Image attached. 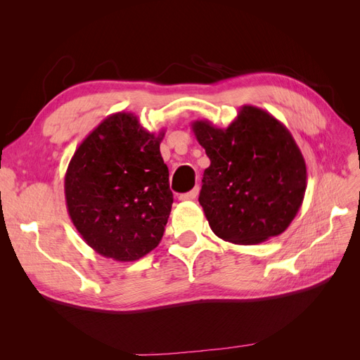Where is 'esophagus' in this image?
Here are the masks:
<instances>
[{
	"instance_id": "esophagus-1",
	"label": "esophagus",
	"mask_w": 360,
	"mask_h": 360,
	"mask_svg": "<svg viewBox=\"0 0 360 360\" xmlns=\"http://www.w3.org/2000/svg\"><path fill=\"white\" fill-rule=\"evenodd\" d=\"M197 195H198V188H193L192 191H189V192H186V193H181V195H180V200H181V201L195 200V198H197Z\"/></svg>"
}]
</instances>
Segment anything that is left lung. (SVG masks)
<instances>
[{"label":"left lung","mask_w":360,"mask_h":360,"mask_svg":"<svg viewBox=\"0 0 360 360\" xmlns=\"http://www.w3.org/2000/svg\"><path fill=\"white\" fill-rule=\"evenodd\" d=\"M192 130L210 159L200 204L212 231L236 245H258L284 233L308 181L290 130L252 105H243L225 129L197 120Z\"/></svg>","instance_id":"1"}]
</instances>
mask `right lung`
Masks as SVG:
<instances>
[{
    "label": "right lung",
    "mask_w": 360,
    "mask_h": 360,
    "mask_svg": "<svg viewBox=\"0 0 360 360\" xmlns=\"http://www.w3.org/2000/svg\"><path fill=\"white\" fill-rule=\"evenodd\" d=\"M165 130L151 134L132 112L108 115L76 148L64 177L70 219L94 252L136 261L162 240L171 213Z\"/></svg>",
    "instance_id": "right-lung-1"
}]
</instances>
